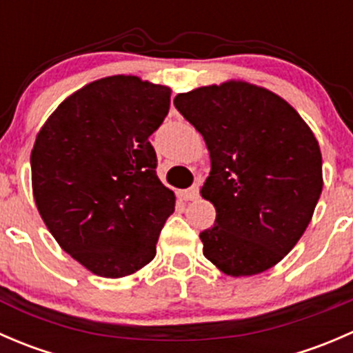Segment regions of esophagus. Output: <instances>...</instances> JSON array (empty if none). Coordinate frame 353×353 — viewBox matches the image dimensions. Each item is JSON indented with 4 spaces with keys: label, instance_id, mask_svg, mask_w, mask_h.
I'll return each instance as SVG.
<instances>
[{
    "label": "esophagus",
    "instance_id": "1",
    "mask_svg": "<svg viewBox=\"0 0 353 353\" xmlns=\"http://www.w3.org/2000/svg\"><path fill=\"white\" fill-rule=\"evenodd\" d=\"M198 196H199V188L198 186H193V188H190V190L181 191V198L186 199V201H193V199H196Z\"/></svg>",
    "mask_w": 353,
    "mask_h": 353
}]
</instances>
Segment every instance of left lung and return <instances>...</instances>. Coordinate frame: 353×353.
Masks as SVG:
<instances>
[{"mask_svg":"<svg viewBox=\"0 0 353 353\" xmlns=\"http://www.w3.org/2000/svg\"><path fill=\"white\" fill-rule=\"evenodd\" d=\"M174 105L212 162L199 193L216 219L199 234L203 254L229 276L266 272L299 243L321 196L314 133L285 99L243 80L179 94Z\"/></svg>","mask_w":353,"mask_h":353,"instance_id":"left-lung-1","label":"left lung"}]
</instances>
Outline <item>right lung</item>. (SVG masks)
I'll return each instance as SVG.
<instances>
[{
	"mask_svg": "<svg viewBox=\"0 0 353 353\" xmlns=\"http://www.w3.org/2000/svg\"><path fill=\"white\" fill-rule=\"evenodd\" d=\"M170 92L133 74L101 78L66 97L35 137V206L63 251L94 275L123 279L155 258L176 194L157 177L148 137Z\"/></svg>",
	"mask_w": 353,
	"mask_h": 353,
	"instance_id": "obj_1",
	"label": "right lung"
}]
</instances>
